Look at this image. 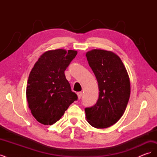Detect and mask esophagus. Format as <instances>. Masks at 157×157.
I'll return each mask as SVG.
<instances>
[{"label": "esophagus", "mask_w": 157, "mask_h": 157, "mask_svg": "<svg viewBox=\"0 0 157 157\" xmlns=\"http://www.w3.org/2000/svg\"><path fill=\"white\" fill-rule=\"evenodd\" d=\"M77 96H78V98L80 99V98H81L82 96V93L81 92H77Z\"/></svg>", "instance_id": "34e87169"}]
</instances>
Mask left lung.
Returning <instances> with one entry per match:
<instances>
[{
  "instance_id": "obj_1",
  "label": "left lung",
  "mask_w": 157,
  "mask_h": 157,
  "mask_svg": "<svg viewBox=\"0 0 157 157\" xmlns=\"http://www.w3.org/2000/svg\"><path fill=\"white\" fill-rule=\"evenodd\" d=\"M86 56L99 91L96 103L84 109L86 119L93 127L106 128L125 111L130 95L129 77L121 58L111 51L92 50Z\"/></svg>"
}]
</instances>
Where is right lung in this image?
I'll list each match as a JSON object with an SVG mask.
<instances>
[{"mask_svg":"<svg viewBox=\"0 0 157 157\" xmlns=\"http://www.w3.org/2000/svg\"><path fill=\"white\" fill-rule=\"evenodd\" d=\"M77 54L75 50H50L42 54L33 67L26 96L33 116L41 124H54L77 100V95L71 91L64 73Z\"/></svg>","mask_w":157,"mask_h":157,"instance_id":"obj_1","label":"right lung"}]
</instances>
